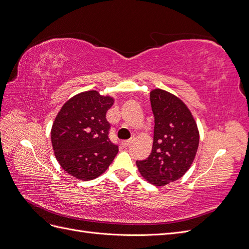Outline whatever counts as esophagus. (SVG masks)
Here are the masks:
<instances>
[{"label":"esophagus","mask_w":249,"mask_h":249,"mask_svg":"<svg viewBox=\"0 0 249 249\" xmlns=\"http://www.w3.org/2000/svg\"><path fill=\"white\" fill-rule=\"evenodd\" d=\"M132 142H133L132 140H124V141H122V145L124 147H126V146H129Z\"/></svg>","instance_id":"esophagus-1"}]
</instances>
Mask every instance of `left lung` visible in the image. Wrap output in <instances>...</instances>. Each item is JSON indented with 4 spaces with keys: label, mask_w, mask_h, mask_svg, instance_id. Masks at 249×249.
<instances>
[{
    "label": "left lung",
    "mask_w": 249,
    "mask_h": 249,
    "mask_svg": "<svg viewBox=\"0 0 249 249\" xmlns=\"http://www.w3.org/2000/svg\"><path fill=\"white\" fill-rule=\"evenodd\" d=\"M155 116L152 153L137 161L143 178L157 187L166 186L189 170L196 156L199 131L187 105L160 88L149 93Z\"/></svg>",
    "instance_id": "obj_1"
}]
</instances>
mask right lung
<instances>
[{"mask_svg":"<svg viewBox=\"0 0 249 249\" xmlns=\"http://www.w3.org/2000/svg\"><path fill=\"white\" fill-rule=\"evenodd\" d=\"M114 99L88 90L67 101L53 123L52 145L57 161L67 173L91 180L107 170L118 153L108 137L107 111Z\"/></svg>","mask_w":249,"mask_h":249,"instance_id":"right-lung-1","label":"right lung"}]
</instances>
